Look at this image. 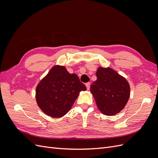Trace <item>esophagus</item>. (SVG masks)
Wrapping results in <instances>:
<instances>
[{
    "label": "esophagus",
    "instance_id": "1",
    "mask_svg": "<svg viewBox=\"0 0 158 158\" xmlns=\"http://www.w3.org/2000/svg\"><path fill=\"white\" fill-rule=\"evenodd\" d=\"M85 86H86L87 89H89V88H90V83H89V82H88V83L85 84Z\"/></svg>",
    "mask_w": 158,
    "mask_h": 158
}]
</instances>
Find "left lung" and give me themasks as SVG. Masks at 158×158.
Wrapping results in <instances>:
<instances>
[{
	"mask_svg": "<svg viewBox=\"0 0 158 158\" xmlns=\"http://www.w3.org/2000/svg\"><path fill=\"white\" fill-rule=\"evenodd\" d=\"M97 80L90 91L99 111L106 115H114L125 107L130 97V85L125 78L111 68L99 67Z\"/></svg>",
	"mask_w": 158,
	"mask_h": 158,
	"instance_id": "1",
	"label": "left lung"
}]
</instances>
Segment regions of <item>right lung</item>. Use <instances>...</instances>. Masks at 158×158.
<instances>
[{
    "mask_svg": "<svg viewBox=\"0 0 158 158\" xmlns=\"http://www.w3.org/2000/svg\"><path fill=\"white\" fill-rule=\"evenodd\" d=\"M86 89L75 74H70L65 67L55 66L36 88L38 106L46 114L61 117L73 106L79 93Z\"/></svg>",
    "mask_w": 158,
    "mask_h": 158,
    "instance_id": "right-lung-1",
    "label": "right lung"
}]
</instances>
